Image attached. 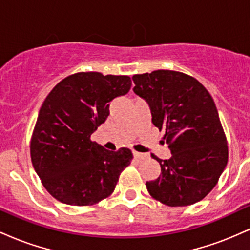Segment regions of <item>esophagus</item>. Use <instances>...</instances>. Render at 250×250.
I'll list each match as a JSON object with an SVG mask.
<instances>
[{"label": "esophagus", "instance_id": "obj_1", "mask_svg": "<svg viewBox=\"0 0 250 250\" xmlns=\"http://www.w3.org/2000/svg\"><path fill=\"white\" fill-rule=\"evenodd\" d=\"M133 155L135 159L140 160V159H143V157H146V154H142V153H139V151L136 150H133Z\"/></svg>", "mask_w": 250, "mask_h": 250}]
</instances>
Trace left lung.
I'll use <instances>...</instances> for the list:
<instances>
[{"instance_id":"obj_1","label":"left lung","mask_w":250,"mask_h":250,"mask_svg":"<svg viewBox=\"0 0 250 250\" xmlns=\"http://www.w3.org/2000/svg\"><path fill=\"white\" fill-rule=\"evenodd\" d=\"M134 93L148 102L151 122L171 151L169 160L151 157L161 175L146 182L151 197L169 207L199 202L216 186L228 162V145L213 97L187 74L155 70L133 76Z\"/></svg>"}]
</instances>
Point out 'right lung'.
<instances>
[{"mask_svg": "<svg viewBox=\"0 0 250 250\" xmlns=\"http://www.w3.org/2000/svg\"><path fill=\"white\" fill-rule=\"evenodd\" d=\"M130 87L129 76L82 71L63 79L45 97L30 156L43 187L57 201L91 206L113 194L133 154L128 148L107 150L90 136L107 120L109 102Z\"/></svg>", "mask_w": 250, "mask_h": 250, "instance_id": "obj_1", "label": "right lung"}]
</instances>
